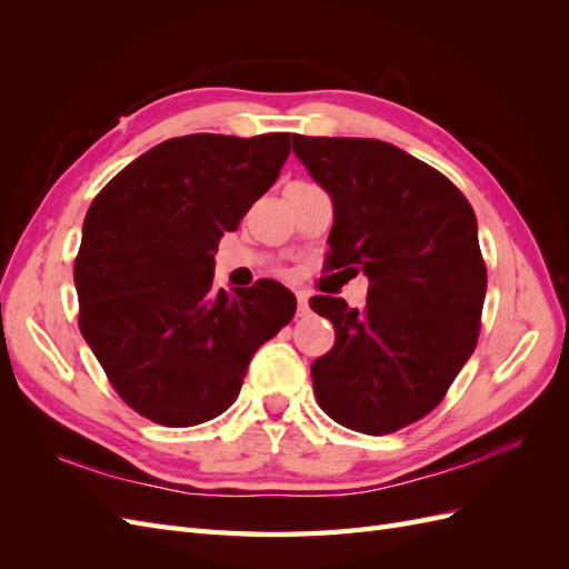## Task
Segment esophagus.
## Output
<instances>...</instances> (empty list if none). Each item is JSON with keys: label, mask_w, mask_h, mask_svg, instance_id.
Returning a JSON list of instances; mask_svg holds the SVG:
<instances>
[{"label": "esophagus", "mask_w": 569, "mask_h": 569, "mask_svg": "<svg viewBox=\"0 0 569 569\" xmlns=\"http://www.w3.org/2000/svg\"><path fill=\"white\" fill-rule=\"evenodd\" d=\"M308 297H311V291L308 289H297V301H299V318H303L308 313Z\"/></svg>", "instance_id": "34e87169"}]
</instances>
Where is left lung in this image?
<instances>
[{
	"instance_id": "left-lung-1",
	"label": "left lung",
	"mask_w": 569,
	"mask_h": 569,
	"mask_svg": "<svg viewBox=\"0 0 569 569\" xmlns=\"http://www.w3.org/2000/svg\"><path fill=\"white\" fill-rule=\"evenodd\" d=\"M335 201L325 270L366 272L368 303L313 297L335 347L311 366L320 408L363 435H391L432 412L472 356L487 263L470 201L437 168L360 137L291 134Z\"/></svg>"
}]
</instances>
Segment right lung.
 I'll return each mask as SVG.
<instances>
[{
  "instance_id": "add662e5",
  "label": "right lung",
  "mask_w": 569,
  "mask_h": 569,
  "mask_svg": "<svg viewBox=\"0 0 569 569\" xmlns=\"http://www.w3.org/2000/svg\"><path fill=\"white\" fill-rule=\"evenodd\" d=\"M289 132L166 140L126 166L84 216L78 325L111 387L163 427L226 412L261 343L295 318L274 280L213 289L220 237L278 180Z\"/></svg>"
}]
</instances>
